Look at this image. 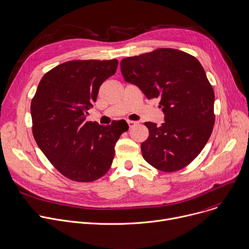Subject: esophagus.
Here are the masks:
<instances>
[{
    "mask_svg": "<svg viewBox=\"0 0 249 249\" xmlns=\"http://www.w3.org/2000/svg\"><path fill=\"white\" fill-rule=\"evenodd\" d=\"M127 124H128L129 128H131V127H133L134 125L137 124V122H134V121H127Z\"/></svg>",
    "mask_w": 249,
    "mask_h": 249,
    "instance_id": "1",
    "label": "esophagus"
}]
</instances>
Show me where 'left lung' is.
I'll use <instances>...</instances> for the list:
<instances>
[{
	"label": "left lung",
	"instance_id": "1",
	"mask_svg": "<svg viewBox=\"0 0 249 249\" xmlns=\"http://www.w3.org/2000/svg\"><path fill=\"white\" fill-rule=\"evenodd\" d=\"M121 71L148 99L159 98L165 115L160 126L144 124L149 130L141 144L144 160L167 173L186 167L206 145L215 124V95L201 64L185 52L160 48L122 60Z\"/></svg>",
	"mask_w": 249,
	"mask_h": 249
}]
</instances>
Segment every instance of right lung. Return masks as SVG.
<instances>
[{"mask_svg": "<svg viewBox=\"0 0 249 249\" xmlns=\"http://www.w3.org/2000/svg\"><path fill=\"white\" fill-rule=\"evenodd\" d=\"M118 60L70 61L44 74L31 101L32 133L41 151L66 178L90 182L111 168L124 124L87 122L99 88Z\"/></svg>", "mask_w": 249, "mask_h": 249, "instance_id": "1", "label": "right lung"}]
</instances>
